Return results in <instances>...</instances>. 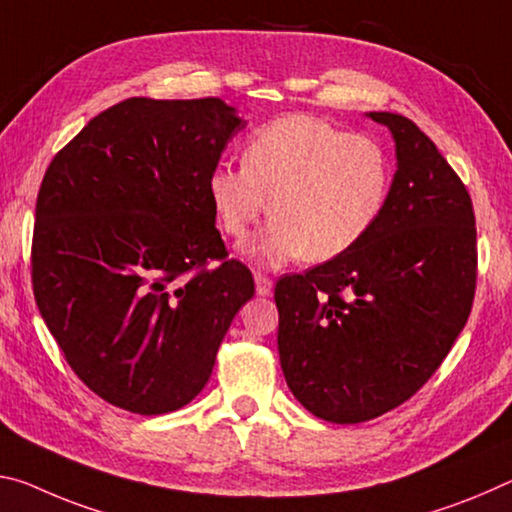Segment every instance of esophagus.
<instances>
[{
	"label": "esophagus",
	"instance_id": "esophagus-1",
	"mask_svg": "<svg viewBox=\"0 0 512 512\" xmlns=\"http://www.w3.org/2000/svg\"><path fill=\"white\" fill-rule=\"evenodd\" d=\"M255 291L257 296H269L273 291V280L262 273H255Z\"/></svg>",
	"mask_w": 512,
	"mask_h": 512
}]
</instances>
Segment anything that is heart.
Here are the masks:
<instances>
[{"mask_svg": "<svg viewBox=\"0 0 512 512\" xmlns=\"http://www.w3.org/2000/svg\"><path fill=\"white\" fill-rule=\"evenodd\" d=\"M392 168L378 141L289 113L253 132L243 168L218 164L207 175L216 223L246 237L269 200L271 221L241 253L259 266L330 262L358 246L385 212Z\"/></svg>", "mask_w": 512, "mask_h": 512, "instance_id": "heart-1", "label": "heart"}]
</instances>
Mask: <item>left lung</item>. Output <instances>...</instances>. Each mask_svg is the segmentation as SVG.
<instances>
[{"label": "left lung", "mask_w": 512, "mask_h": 512, "mask_svg": "<svg viewBox=\"0 0 512 512\" xmlns=\"http://www.w3.org/2000/svg\"><path fill=\"white\" fill-rule=\"evenodd\" d=\"M367 116L394 139L385 212L342 257L275 285L282 373L298 403L332 424L408 401L465 328L476 287L465 184L410 118Z\"/></svg>", "instance_id": "obj_1"}]
</instances>
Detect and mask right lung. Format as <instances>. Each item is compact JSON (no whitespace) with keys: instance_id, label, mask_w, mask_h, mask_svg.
Masks as SVG:
<instances>
[{"instance_id":"1","label":"right lung","mask_w":512,"mask_h":512,"mask_svg":"<svg viewBox=\"0 0 512 512\" xmlns=\"http://www.w3.org/2000/svg\"><path fill=\"white\" fill-rule=\"evenodd\" d=\"M243 127L218 97H129L47 168L31 248L38 310L72 371L116 408L150 417L196 399L255 296L207 198Z\"/></svg>"}]
</instances>
